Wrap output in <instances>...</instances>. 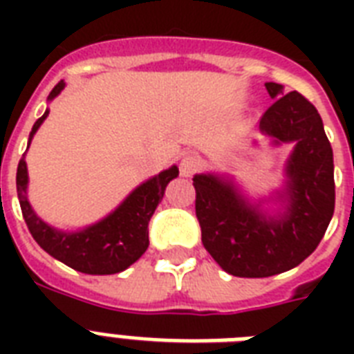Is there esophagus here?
Masks as SVG:
<instances>
[{
    "label": "esophagus",
    "instance_id": "esophagus-1",
    "mask_svg": "<svg viewBox=\"0 0 354 354\" xmlns=\"http://www.w3.org/2000/svg\"><path fill=\"white\" fill-rule=\"evenodd\" d=\"M200 167V160L194 154H185L180 161V174L185 178L193 176L196 169Z\"/></svg>",
    "mask_w": 354,
    "mask_h": 354
}]
</instances>
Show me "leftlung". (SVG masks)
<instances>
[{
  "label": "left lung",
  "instance_id": "8db88e82",
  "mask_svg": "<svg viewBox=\"0 0 354 354\" xmlns=\"http://www.w3.org/2000/svg\"><path fill=\"white\" fill-rule=\"evenodd\" d=\"M275 99L259 122L272 145L292 143L285 185L268 200L250 202L230 176L194 174L202 244L236 277H270L292 270L318 248L335 213L333 149L318 110L297 91L266 82ZM277 203L274 212L263 204Z\"/></svg>",
  "mask_w": 354,
  "mask_h": 354
}]
</instances>
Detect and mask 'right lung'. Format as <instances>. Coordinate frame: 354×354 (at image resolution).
I'll use <instances>...</instances> for the list:
<instances>
[{
    "label": "right lung",
    "mask_w": 354,
    "mask_h": 354,
    "mask_svg": "<svg viewBox=\"0 0 354 354\" xmlns=\"http://www.w3.org/2000/svg\"><path fill=\"white\" fill-rule=\"evenodd\" d=\"M64 88H66V82L60 80L53 88L47 101H53ZM47 115H49V110H46V113L35 122L29 133V145ZM176 176V165L161 171L160 174L149 178L147 182L133 189L132 193L104 218L77 232L57 230L36 215L27 198L29 174H27L25 154L18 163L16 189H18L25 224L41 250H46L51 257L82 274L110 275L127 270L147 252L150 216L154 215L156 207L163 198L169 182Z\"/></svg>",
    "instance_id": "right-lung-1"
}]
</instances>
